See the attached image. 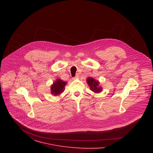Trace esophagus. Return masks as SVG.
<instances>
[{
    "label": "esophagus",
    "mask_w": 153,
    "mask_h": 153,
    "mask_svg": "<svg viewBox=\"0 0 153 153\" xmlns=\"http://www.w3.org/2000/svg\"><path fill=\"white\" fill-rule=\"evenodd\" d=\"M79 74H76V76H75L74 78H73V79H78V78H79Z\"/></svg>",
    "instance_id": "obj_1"
}]
</instances>
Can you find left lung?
Returning a JSON list of instances; mask_svg holds the SVG:
<instances>
[{"instance_id": "left-lung-1", "label": "left lung", "mask_w": 153, "mask_h": 153, "mask_svg": "<svg viewBox=\"0 0 153 153\" xmlns=\"http://www.w3.org/2000/svg\"><path fill=\"white\" fill-rule=\"evenodd\" d=\"M87 82L91 90L94 92L99 93L102 91V88L99 87L100 82L94 79L93 78L88 77L87 79Z\"/></svg>"}]
</instances>
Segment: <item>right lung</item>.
Returning <instances> with one entry per match:
<instances>
[{
  "mask_svg": "<svg viewBox=\"0 0 153 153\" xmlns=\"http://www.w3.org/2000/svg\"><path fill=\"white\" fill-rule=\"evenodd\" d=\"M67 82L62 81L61 79H58L56 80L55 82L51 85V94L55 96L59 95L62 94L65 90V86Z\"/></svg>",
  "mask_w": 153,
  "mask_h": 153,
  "instance_id": "obj_1",
  "label": "right lung"
}]
</instances>
